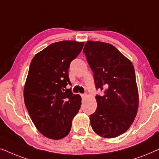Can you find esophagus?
Listing matches in <instances>:
<instances>
[{"label": "esophagus", "mask_w": 159, "mask_h": 159, "mask_svg": "<svg viewBox=\"0 0 159 159\" xmlns=\"http://www.w3.org/2000/svg\"><path fill=\"white\" fill-rule=\"evenodd\" d=\"M81 97H83V98H86V97H87V94H86V93H84V94H81Z\"/></svg>", "instance_id": "34e87169"}]
</instances>
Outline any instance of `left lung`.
<instances>
[{"label":"left lung","instance_id":"left-lung-1","mask_svg":"<svg viewBox=\"0 0 159 159\" xmlns=\"http://www.w3.org/2000/svg\"><path fill=\"white\" fill-rule=\"evenodd\" d=\"M84 53L94 73L97 107L90 116L94 132L103 138H114L126 132L137 113L139 94L132 63L115 46L88 41Z\"/></svg>","mask_w":159,"mask_h":159}]
</instances>
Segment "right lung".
Listing matches in <instances>:
<instances>
[{"instance_id": "1", "label": "right lung", "mask_w": 159, "mask_h": 159, "mask_svg": "<svg viewBox=\"0 0 159 159\" xmlns=\"http://www.w3.org/2000/svg\"><path fill=\"white\" fill-rule=\"evenodd\" d=\"M84 42L53 43L34 56L24 86V101L34 125L44 137L64 138L81 105V97L67 85L70 64Z\"/></svg>"}]
</instances>
